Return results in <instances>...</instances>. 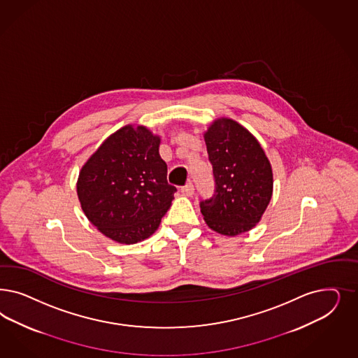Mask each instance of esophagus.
Masks as SVG:
<instances>
[{
    "instance_id": "obj_1",
    "label": "esophagus",
    "mask_w": 358,
    "mask_h": 358,
    "mask_svg": "<svg viewBox=\"0 0 358 358\" xmlns=\"http://www.w3.org/2000/svg\"><path fill=\"white\" fill-rule=\"evenodd\" d=\"M194 192H195V188H194L192 183H187L185 187H182V194L185 196L191 197L194 195Z\"/></svg>"
}]
</instances>
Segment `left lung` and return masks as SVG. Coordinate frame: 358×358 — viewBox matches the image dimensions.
<instances>
[{"label":"left lung","mask_w":358,"mask_h":358,"mask_svg":"<svg viewBox=\"0 0 358 358\" xmlns=\"http://www.w3.org/2000/svg\"><path fill=\"white\" fill-rule=\"evenodd\" d=\"M215 194L200 203L208 227L234 237L253 229L273 196V169L258 139L237 121L221 117L204 133Z\"/></svg>","instance_id":"1"}]
</instances>
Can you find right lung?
<instances>
[{"instance_id": "1", "label": "right lung", "mask_w": 358, "mask_h": 358, "mask_svg": "<svg viewBox=\"0 0 358 358\" xmlns=\"http://www.w3.org/2000/svg\"><path fill=\"white\" fill-rule=\"evenodd\" d=\"M161 137L143 125L110 134L81 167L76 191L87 219L118 243H137L158 229L176 188L167 183Z\"/></svg>"}]
</instances>
